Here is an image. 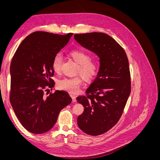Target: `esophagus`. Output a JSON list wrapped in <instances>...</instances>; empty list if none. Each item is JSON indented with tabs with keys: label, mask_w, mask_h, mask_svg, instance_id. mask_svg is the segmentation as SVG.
<instances>
[{
	"label": "esophagus",
	"mask_w": 160,
	"mask_h": 160,
	"mask_svg": "<svg viewBox=\"0 0 160 160\" xmlns=\"http://www.w3.org/2000/svg\"><path fill=\"white\" fill-rule=\"evenodd\" d=\"M71 96V98H72V102H76L77 101V100H76V98H75V96H74L73 95H70Z\"/></svg>",
	"instance_id": "1"
}]
</instances>
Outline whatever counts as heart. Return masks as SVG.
<instances>
[{
	"label": "heart",
	"instance_id": "obj_1",
	"mask_svg": "<svg viewBox=\"0 0 160 160\" xmlns=\"http://www.w3.org/2000/svg\"><path fill=\"white\" fill-rule=\"evenodd\" d=\"M69 57L79 65L77 73L80 74L86 82H91L95 78L99 72V67L98 62L90 61L91 57L89 54L82 51L73 50L69 52ZM62 61V58L61 54H57L53 58L52 69L55 73L60 72ZM82 83L83 79L81 77L64 78L58 81L57 86L60 89L66 91L69 93L75 94L79 91Z\"/></svg>",
	"mask_w": 160,
	"mask_h": 160
}]
</instances>
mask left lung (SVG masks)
Masks as SVG:
<instances>
[{
	"label": "left lung",
	"mask_w": 160,
	"mask_h": 160,
	"mask_svg": "<svg viewBox=\"0 0 160 160\" xmlns=\"http://www.w3.org/2000/svg\"><path fill=\"white\" fill-rule=\"evenodd\" d=\"M74 38L99 58V72L86 96L77 98L84 107L77 118L78 126L95 136L112 128L122 115L131 92L129 61L124 49L107 34H75Z\"/></svg>",
	"instance_id": "obj_1"
}]
</instances>
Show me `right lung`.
Returning a JSON list of instances; mask_svg holds the SVG:
<instances>
[{
	"label": "right lung",
	"instance_id": "right-lung-1",
	"mask_svg": "<svg viewBox=\"0 0 160 160\" xmlns=\"http://www.w3.org/2000/svg\"><path fill=\"white\" fill-rule=\"evenodd\" d=\"M72 33L65 35L47 32L31 33L22 41L10 66V102L19 122L28 132L41 134L55 124L62 109L72 101L69 93L55 91L45 97L55 83L52 61L69 42Z\"/></svg>",
	"mask_w": 160,
	"mask_h": 160
}]
</instances>
